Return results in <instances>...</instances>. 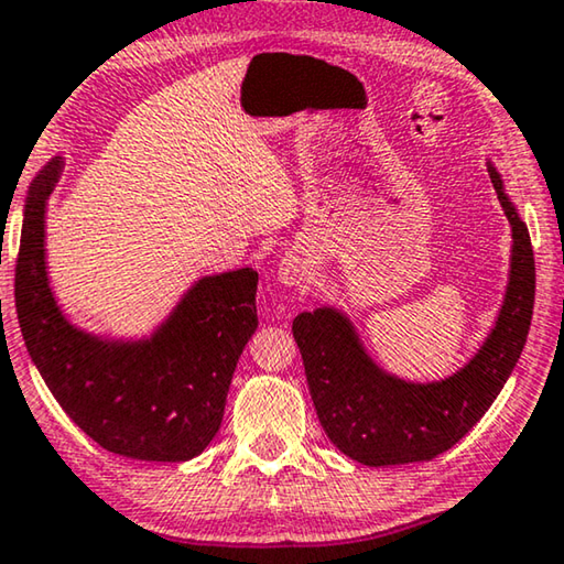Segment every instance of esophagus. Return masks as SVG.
I'll use <instances>...</instances> for the list:
<instances>
[{
    "mask_svg": "<svg viewBox=\"0 0 564 564\" xmlns=\"http://www.w3.org/2000/svg\"><path fill=\"white\" fill-rule=\"evenodd\" d=\"M279 279L285 283V285H303L311 281V265L303 256L293 253V256H285L281 261V268H279Z\"/></svg>",
    "mask_w": 564,
    "mask_h": 564,
    "instance_id": "obj_1",
    "label": "esophagus"
}]
</instances>
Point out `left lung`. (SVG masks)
Returning a JSON list of instances; mask_svg holds the SVG:
<instances>
[{
	"label": "left lung",
	"mask_w": 564,
	"mask_h": 564,
	"mask_svg": "<svg viewBox=\"0 0 564 564\" xmlns=\"http://www.w3.org/2000/svg\"><path fill=\"white\" fill-rule=\"evenodd\" d=\"M489 177L512 226V271L497 326L459 373L426 387L399 381L371 364L336 311L318 308L293 321L318 422L346 457L389 467L452 449L485 416L520 359L534 306L532 240L491 165Z\"/></svg>",
	"instance_id": "8db88e82"
}]
</instances>
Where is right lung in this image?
<instances>
[{"instance_id":"add662e5","label":"right lung","mask_w":564,"mask_h":564,"mask_svg":"<svg viewBox=\"0 0 564 564\" xmlns=\"http://www.w3.org/2000/svg\"><path fill=\"white\" fill-rule=\"evenodd\" d=\"M62 160L42 170L24 205L14 268L17 318L44 383L102 449L185 462L218 434L238 356L258 326V273L203 279L148 344H102L62 318L44 273V208Z\"/></svg>"}]
</instances>
